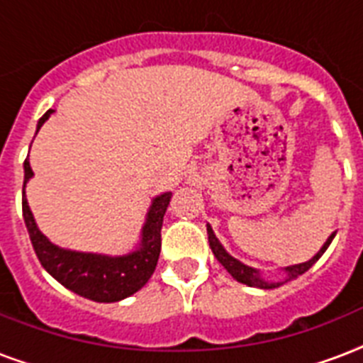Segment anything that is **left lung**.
Masks as SVG:
<instances>
[{"label": "left lung", "mask_w": 363, "mask_h": 363, "mask_svg": "<svg viewBox=\"0 0 363 363\" xmlns=\"http://www.w3.org/2000/svg\"><path fill=\"white\" fill-rule=\"evenodd\" d=\"M207 233H209V245H211V248H213V254H215L216 259H218V262H220V264L224 265V267H226L228 273H230V275H232L233 279H235V281L242 282V284H248V286L267 288V290H269V288L281 286V282H267V281H264V279L259 277L258 271L252 269V267H248V265L241 264V262H238V259H235V258H232V256H230V254H228L226 250H224V247H222L220 242H218V239H216V235H215V233H213L211 226H207ZM333 235H335V233H332V235H330V239H328V241L324 242V247H322L320 250L316 252V256H313V258H311L309 262H305V264L292 265V267H286L288 277H290V279H296V277L303 275L305 271L309 269L311 265L315 264L316 259L320 258L322 254L326 252V248L330 247V242H332ZM286 281H288V279H286Z\"/></svg>", "instance_id": "left-lung-1"}]
</instances>
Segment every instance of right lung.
Segmentation results:
<instances>
[{"mask_svg":"<svg viewBox=\"0 0 363 363\" xmlns=\"http://www.w3.org/2000/svg\"><path fill=\"white\" fill-rule=\"evenodd\" d=\"M52 111H47L39 118L37 131L45 124ZM33 175L31 165L26 158L24 162V186L28 179ZM171 192H165L152 201V207L148 211L147 224L143 228L141 248L133 254L121 256V258H109L101 254H84L71 252L58 248L48 241L35 226V220L31 216L26 196H22V215H24L26 228L30 233L31 245L35 250L41 265L50 275L69 288L71 292L79 294L82 298L99 301V303H113L128 298L137 290H141L152 277L162 248V224L164 215L169 205Z\"/></svg>","mask_w":363,"mask_h":363,"instance_id":"add662e5","label":"right lung"}]
</instances>
